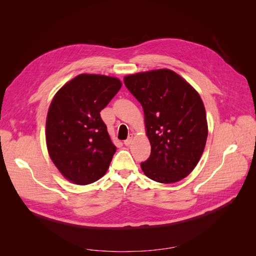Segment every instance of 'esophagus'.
<instances>
[{
	"instance_id": "obj_1",
	"label": "esophagus",
	"mask_w": 256,
	"mask_h": 256,
	"mask_svg": "<svg viewBox=\"0 0 256 256\" xmlns=\"http://www.w3.org/2000/svg\"><path fill=\"white\" fill-rule=\"evenodd\" d=\"M132 141H134V136H132V134H130V136H129V138H127V140L124 141V144H125L126 146H129L131 143H132Z\"/></svg>"
}]
</instances>
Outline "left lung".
<instances>
[{
    "mask_svg": "<svg viewBox=\"0 0 256 256\" xmlns=\"http://www.w3.org/2000/svg\"><path fill=\"white\" fill-rule=\"evenodd\" d=\"M124 82L142 104L152 146L142 171L162 184L182 180L198 164L207 140L206 112L198 92L170 69L130 74Z\"/></svg>",
    "mask_w": 256,
    "mask_h": 256,
    "instance_id": "1",
    "label": "left lung"
}]
</instances>
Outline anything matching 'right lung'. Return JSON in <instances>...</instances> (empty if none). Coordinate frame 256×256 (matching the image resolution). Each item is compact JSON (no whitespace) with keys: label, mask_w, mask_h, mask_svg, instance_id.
<instances>
[{"label":"right lung","mask_w":256,"mask_h":256,"mask_svg":"<svg viewBox=\"0 0 256 256\" xmlns=\"http://www.w3.org/2000/svg\"><path fill=\"white\" fill-rule=\"evenodd\" d=\"M120 88L118 78L82 74L54 96L46 122V141L53 164L69 182L88 184L109 168L116 147L100 111Z\"/></svg>","instance_id":"obj_1"}]
</instances>
